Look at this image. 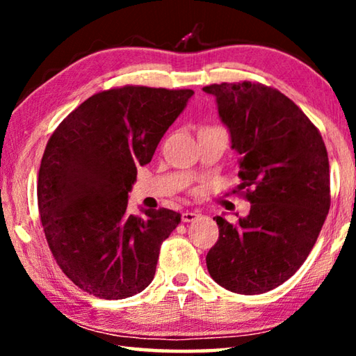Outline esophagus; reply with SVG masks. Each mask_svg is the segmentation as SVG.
Segmentation results:
<instances>
[{
  "label": "esophagus",
  "instance_id": "34e87169",
  "mask_svg": "<svg viewBox=\"0 0 356 356\" xmlns=\"http://www.w3.org/2000/svg\"><path fill=\"white\" fill-rule=\"evenodd\" d=\"M197 216H200V213H197V212H188V210H186V212L182 213V221L184 222H191V221H195Z\"/></svg>",
  "mask_w": 356,
  "mask_h": 356
}]
</instances>
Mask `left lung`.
I'll use <instances>...</instances> for the list:
<instances>
[{
    "mask_svg": "<svg viewBox=\"0 0 356 356\" xmlns=\"http://www.w3.org/2000/svg\"><path fill=\"white\" fill-rule=\"evenodd\" d=\"M238 154L237 186L250 215L229 222L215 216L220 237L207 252L209 273L227 291H272L303 265L330 210V165L322 135L309 118L262 83L202 88Z\"/></svg>",
    "mask_w": 356,
    "mask_h": 356,
    "instance_id": "8db88e82",
    "label": "left lung"
}]
</instances>
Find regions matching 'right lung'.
<instances>
[{"mask_svg": "<svg viewBox=\"0 0 356 356\" xmlns=\"http://www.w3.org/2000/svg\"><path fill=\"white\" fill-rule=\"evenodd\" d=\"M193 95L191 89L113 88L84 100L53 131L40 161L38 206L63 273L105 300L140 293L154 280L160 246L177 227L170 209L127 212L138 166Z\"/></svg>", "mask_w": 356, "mask_h": 356, "instance_id": "1", "label": "right lung"}]
</instances>
